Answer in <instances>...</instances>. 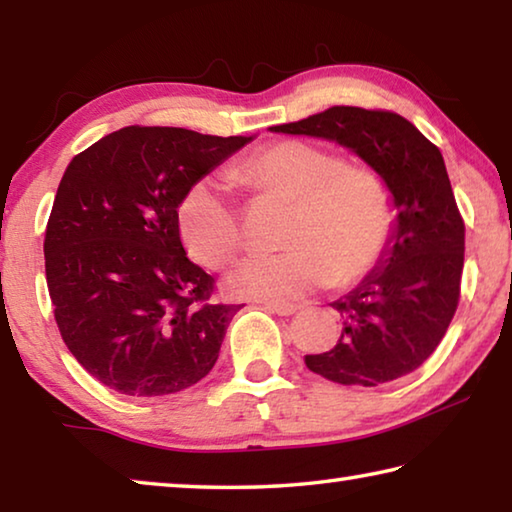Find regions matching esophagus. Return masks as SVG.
<instances>
[{"mask_svg":"<svg viewBox=\"0 0 512 512\" xmlns=\"http://www.w3.org/2000/svg\"><path fill=\"white\" fill-rule=\"evenodd\" d=\"M262 307L266 311H271V314H277V316H291L300 309V305H293V302H264Z\"/></svg>","mask_w":512,"mask_h":512,"instance_id":"1","label":"esophagus"}]
</instances>
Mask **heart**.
<instances>
[{
  "label": "heart",
  "instance_id": "obj_1",
  "mask_svg": "<svg viewBox=\"0 0 512 512\" xmlns=\"http://www.w3.org/2000/svg\"><path fill=\"white\" fill-rule=\"evenodd\" d=\"M241 187L291 203L277 255L253 257L232 280L241 296L291 300L332 282L361 280L395 235L397 205L384 173L302 140L255 151L232 171ZM178 228L196 262L221 271L246 246L237 205L214 180H198L178 207Z\"/></svg>",
  "mask_w": 512,
  "mask_h": 512
}]
</instances>
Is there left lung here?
<instances>
[{
	"label": "left lung",
	"mask_w": 512,
	"mask_h": 512,
	"mask_svg": "<svg viewBox=\"0 0 512 512\" xmlns=\"http://www.w3.org/2000/svg\"><path fill=\"white\" fill-rule=\"evenodd\" d=\"M275 133L325 137L384 173L397 205L393 246L334 307L345 318L332 350L307 354L311 372L345 386H377L420 368L461 300L465 221L445 160L409 119L381 108L334 106Z\"/></svg>",
	"instance_id": "obj_1"
}]
</instances>
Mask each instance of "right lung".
Returning a JSON list of instances; mask_svg holds the SVG:
<instances>
[{
	"label": "right lung",
	"instance_id": "add662e5",
	"mask_svg": "<svg viewBox=\"0 0 512 512\" xmlns=\"http://www.w3.org/2000/svg\"><path fill=\"white\" fill-rule=\"evenodd\" d=\"M253 137L126 126L76 155L45 232L58 332L76 361L121 395H171L219 359L232 316L214 277L189 262L178 205Z\"/></svg>",
	"mask_w": 512,
	"mask_h": 512
}]
</instances>
